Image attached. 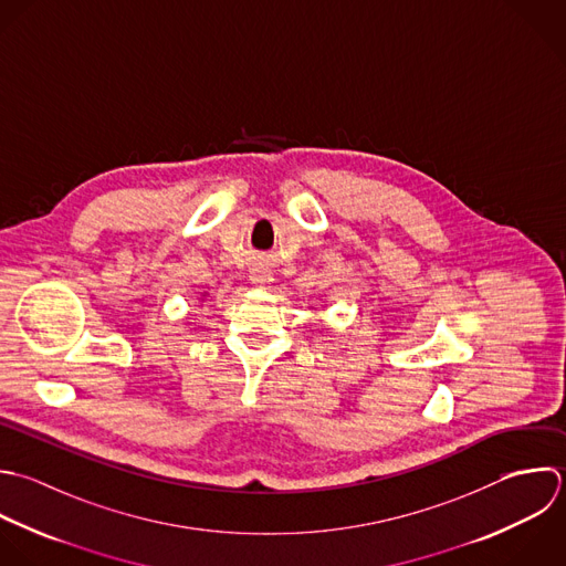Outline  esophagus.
Listing matches in <instances>:
<instances>
[{
	"instance_id": "esophagus-1",
	"label": "esophagus",
	"mask_w": 566,
	"mask_h": 566,
	"mask_svg": "<svg viewBox=\"0 0 566 566\" xmlns=\"http://www.w3.org/2000/svg\"><path fill=\"white\" fill-rule=\"evenodd\" d=\"M249 280H251V284H253V286L264 289V286H269V284H271L273 273H271V269H269V266H264V264H253V269H251V273H249Z\"/></svg>"
}]
</instances>
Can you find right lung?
Here are the masks:
<instances>
[{"label": "right lung", "mask_w": 566, "mask_h": 566, "mask_svg": "<svg viewBox=\"0 0 566 566\" xmlns=\"http://www.w3.org/2000/svg\"><path fill=\"white\" fill-rule=\"evenodd\" d=\"M202 297H205V295H202Z\"/></svg>", "instance_id": "1"}]
</instances>
